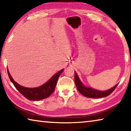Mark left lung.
<instances>
[{
    "mask_svg": "<svg viewBox=\"0 0 131 131\" xmlns=\"http://www.w3.org/2000/svg\"><path fill=\"white\" fill-rule=\"evenodd\" d=\"M75 72V77H74V82L76 84V87L77 90L84 95V96L88 97H91V98H99V97H103L105 96H107L111 93L113 92L115 88L118 85V84L114 86L113 87L111 88L110 90L101 91L95 89H93L90 87H85L84 84L81 83L80 80L79 79L77 73Z\"/></svg>",
    "mask_w": 131,
    "mask_h": 131,
    "instance_id": "obj_1",
    "label": "left lung"
}]
</instances>
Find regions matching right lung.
Segmentation results:
<instances>
[{
	"mask_svg": "<svg viewBox=\"0 0 131 131\" xmlns=\"http://www.w3.org/2000/svg\"><path fill=\"white\" fill-rule=\"evenodd\" d=\"M63 69H62L56 74H55L47 82L41 86L36 88H26L19 85L15 82L11 76L7 69L8 77L14 87L21 94L26 98L30 101H39L50 96L54 91L56 87L58 80L60 74L62 73Z\"/></svg>",
	"mask_w": 131,
	"mask_h": 131,
	"instance_id": "right-lung-1",
	"label": "right lung"
}]
</instances>
